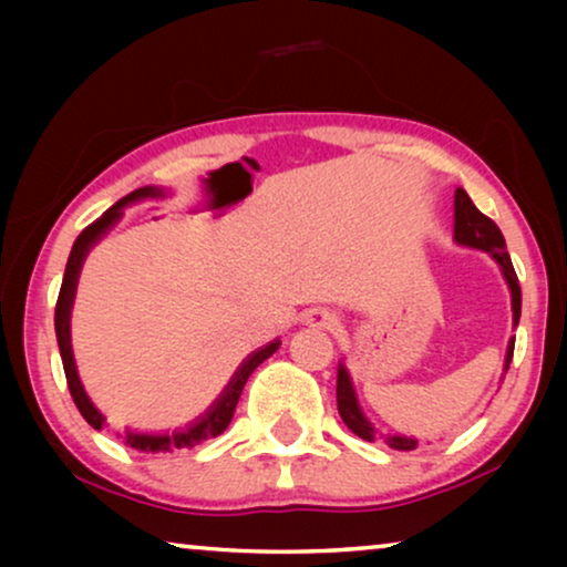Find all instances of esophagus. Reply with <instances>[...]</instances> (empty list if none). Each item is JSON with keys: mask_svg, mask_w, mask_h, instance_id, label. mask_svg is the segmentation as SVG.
I'll return each mask as SVG.
<instances>
[{"mask_svg": "<svg viewBox=\"0 0 567 567\" xmlns=\"http://www.w3.org/2000/svg\"><path fill=\"white\" fill-rule=\"evenodd\" d=\"M307 324H312V328L336 330L340 328V317L332 312V309H312V312L307 315Z\"/></svg>", "mask_w": 567, "mask_h": 567, "instance_id": "34e87169", "label": "esophagus"}]
</instances>
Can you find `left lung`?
Masks as SVG:
<instances>
[{
	"label": "left lung",
	"mask_w": 567,
	"mask_h": 567,
	"mask_svg": "<svg viewBox=\"0 0 567 567\" xmlns=\"http://www.w3.org/2000/svg\"><path fill=\"white\" fill-rule=\"evenodd\" d=\"M454 243L462 247H472V250H483L498 262L503 278H506L508 291H511V312H514V328L522 317V289H518L516 270L511 266V255L506 252V239H503L501 229L495 227L493 219H487L483 212H477V206L472 204V198L462 188L454 193ZM514 340H508L506 348V361H503V374L508 371V363L514 359ZM503 379V377H501ZM338 413L343 417V423L351 429L355 436L363 441H377L382 439L386 446L398 449V452H413L417 446V439L405 436V433H379L374 423L369 421L359 405V394H355L351 371L346 369V363H338Z\"/></svg>",
	"instance_id": "8db88e82"
}]
</instances>
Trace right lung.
<instances>
[{
	"label": "right lung",
	"instance_id": "1",
	"mask_svg": "<svg viewBox=\"0 0 567 567\" xmlns=\"http://www.w3.org/2000/svg\"><path fill=\"white\" fill-rule=\"evenodd\" d=\"M167 196H169V190L157 188V185H144V188H136L134 193H128V196H123L118 200V204H113L111 208H107V212L100 216L97 221H92L90 227L74 239L72 252H69L53 324H56L59 353H61V363H64L69 392H72L74 405L80 408L84 421H87L92 429H97V431L105 425V415L100 413V410L95 408V402L90 400V394L84 392V384L80 379V371H76V361H74V351H72V307H74V297H76V284H80L82 266H84V260H87L90 250L107 235V231L115 227V224L121 221L123 208L142 204V200L167 198ZM278 346H281V340L276 338V340H270L268 346H262V348H258V351H252L250 355H247V359L237 367L235 374H231L229 384L224 386L219 398L212 402V408H208L206 413H200L196 421L183 425V429L165 431V433L126 429V433H123L126 446L136 449V452L159 454V452H173V449H193L196 444H200V441L219 436V433H224V429L231 423V415H235V408L239 402V394H243V390H245L247 379H250L252 371L258 369L262 361L270 359V355L278 351Z\"/></svg>",
	"mask_w": 567,
	"mask_h": 567
}]
</instances>
